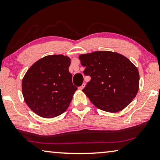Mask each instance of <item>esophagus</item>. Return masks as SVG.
I'll return each instance as SVG.
<instances>
[{
  "label": "esophagus",
  "mask_w": 160,
  "mask_h": 160,
  "mask_svg": "<svg viewBox=\"0 0 160 160\" xmlns=\"http://www.w3.org/2000/svg\"><path fill=\"white\" fill-rule=\"evenodd\" d=\"M85 83H83L82 85H81L80 87H79V89H80V90H82V89H83L84 88H85Z\"/></svg>",
  "instance_id": "obj_1"
}]
</instances>
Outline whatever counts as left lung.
<instances>
[{"instance_id": "left-lung-1", "label": "left lung", "mask_w": 160, "mask_h": 160, "mask_svg": "<svg viewBox=\"0 0 160 160\" xmlns=\"http://www.w3.org/2000/svg\"><path fill=\"white\" fill-rule=\"evenodd\" d=\"M83 72L91 80L82 92L98 109L110 113L123 110L139 90L138 70L121 54L109 51L79 56Z\"/></svg>"}]
</instances>
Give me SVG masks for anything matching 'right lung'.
<instances>
[{
  "instance_id": "1",
  "label": "right lung",
  "mask_w": 160,
  "mask_h": 160,
  "mask_svg": "<svg viewBox=\"0 0 160 160\" xmlns=\"http://www.w3.org/2000/svg\"><path fill=\"white\" fill-rule=\"evenodd\" d=\"M70 59L63 55H49L32 65L24 76L22 90L31 110L43 118L63 113L72 99L77 87L68 70Z\"/></svg>"
}]
</instances>
